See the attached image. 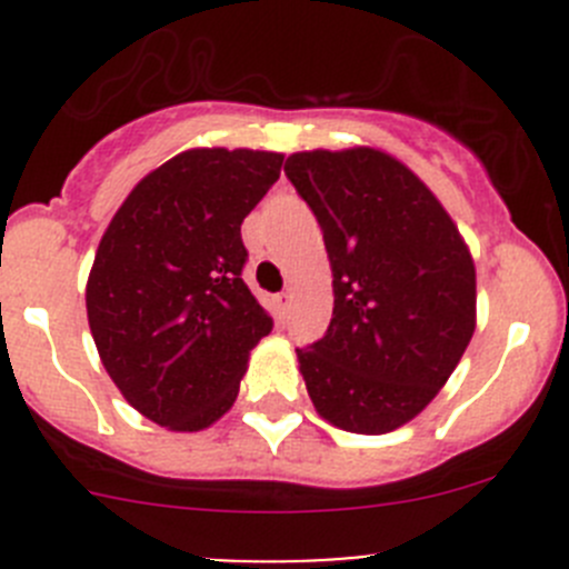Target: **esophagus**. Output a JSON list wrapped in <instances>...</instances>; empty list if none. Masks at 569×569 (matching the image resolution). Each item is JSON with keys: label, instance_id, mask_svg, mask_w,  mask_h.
Listing matches in <instances>:
<instances>
[{"label": "esophagus", "instance_id": "34e87169", "mask_svg": "<svg viewBox=\"0 0 569 569\" xmlns=\"http://www.w3.org/2000/svg\"><path fill=\"white\" fill-rule=\"evenodd\" d=\"M289 306H291V295H286V291H280V295L272 297V308H274V317L278 319H286Z\"/></svg>", "mask_w": 569, "mask_h": 569}]
</instances>
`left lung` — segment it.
Masks as SVG:
<instances>
[{"label": "left lung", "mask_w": 569, "mask_h": 569, "mask_svg": "<svg viewBox=\"0 0 569 569\" xmlns=\"http://www.w3.org/2000/svg\"><path fill=\"white\" fill-rule=\"evenodd\" d=\"M283 170L317 217L336 295L325 336L297 349L308 396L347 432H391L435 399L473 336V258L388 153H291Z\"/></svg>", "instance_id": "left-lung-1"}]
</instances>
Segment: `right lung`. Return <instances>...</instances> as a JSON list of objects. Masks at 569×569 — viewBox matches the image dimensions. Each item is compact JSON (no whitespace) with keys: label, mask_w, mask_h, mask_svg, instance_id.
<instances>
[{"label":"right lung","mask_w":569,"mask_h":569,"mask_svg":"<svg viewBox=\"0 0 569 569\" xmlns=\"http://www.w3.org/2000/svg\"><path fill=\"white\" fill-rule=\"evenodd\" d=\"M283 157L194 148L131 189L88 278L101 363L134 410L198 432L237 401L250 349L272 332L242 269L244 217Z\"/></svg>","instance_id":"right-lung-1"}]
</instances>
